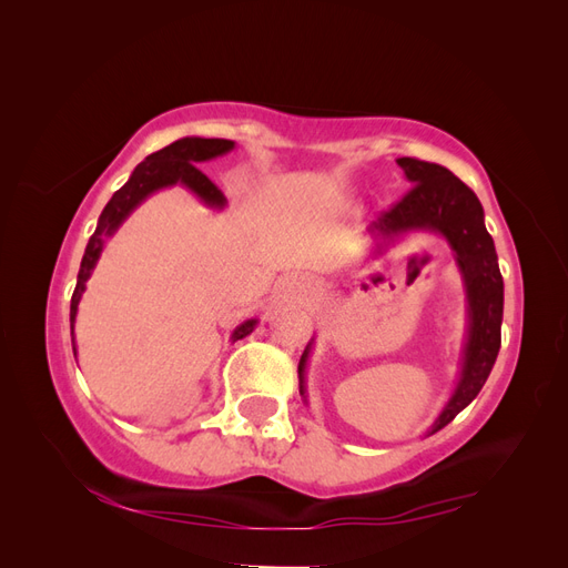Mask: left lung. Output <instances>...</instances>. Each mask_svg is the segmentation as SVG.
<instances>
[{
    "mask_svg": "<svg viewBox=\"0 0 568 568\" xmlns=\"http://www.w3.org/2000/svg\"><path fill=\"white\" fill-rule=\"evenodd\" d=\"M405 178L415 184L409 192L382 213L372 230L376 236L395 239L412 230L440 234L450 244L457 267L467 288V346H464L462 374L448 405L443 407L428 436L448 426L484 388L488 374L500 353V326L505 284L493 236L484 225V205L471 189L455 178L448 168L419 159H398ZM311 348H305L298 365L301 395L305 398V363Z\"/></svg>",
    "mask_w": 568,
    "mask_h": 568,
    "instance_id": "1",
    "label": "left lung"
}]
</instances>
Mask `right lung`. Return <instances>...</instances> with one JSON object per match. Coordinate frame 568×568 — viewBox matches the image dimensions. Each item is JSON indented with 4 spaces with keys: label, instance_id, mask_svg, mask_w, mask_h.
<instances>
[{
    "label": "right lung",
    "instance_id": "1",
    "mask_svg": "<svg viewBox=\"0 0 568 568\" xmlns=\"http://www.w3.org/2000/svg\"><path fill=\"white\" fill-rule=\"evenodd\" d=\"M234 149L232 140H203V136H182V140L173 142L170 146L151 153L140 165L134 168V173L130 175V180L118 189V192L111 196V201L106 203V209L101 211L97 230L90 236L88 248H84L82 263H80V272H78V284L73 291L71 298V336H73V324H75V315H78V303L84 294V284H88L90 274L99 261L101 251H104L106 239L123 225V220L140 205L149 194L159 192L163 186H173V184H182L203 201L209 203L211 209H225V194L205 178L196 163L211 161L215 156H222ZM257 320H246L244 324H239L232 341H239L248 336L255 329ZM75 351V348H73Z\"/></svg>",
    "mask_w": 568,
    "mask_h": 568
}]
</instances>
